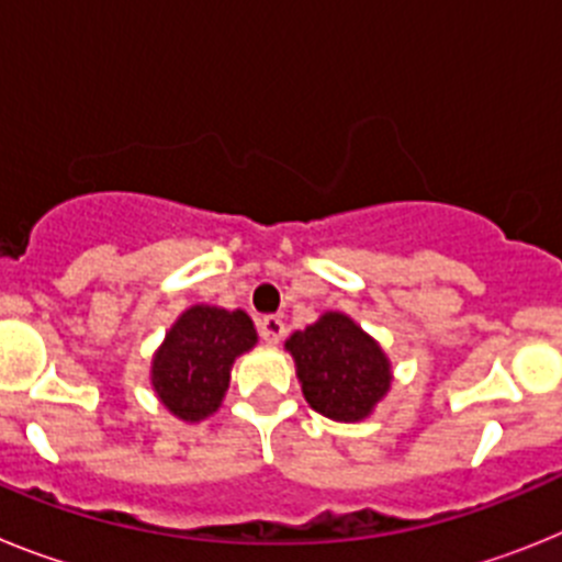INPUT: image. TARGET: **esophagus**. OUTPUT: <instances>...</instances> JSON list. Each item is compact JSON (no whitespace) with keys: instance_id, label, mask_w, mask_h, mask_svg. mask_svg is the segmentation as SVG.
Here are the masks:
<instances>
[{"instance_id":"esophagus-1","label":"esophagus","mask_w":562,"mask_h":562,"mask_svg":"<svg viewBox=\"0 0 562 562\" xmlns=\"http://www.w3.org/2000/svg\"><path fill=\"white\" fill-rule=\"evenodd\" d=\"M260 336L268 341V345H277V341L285 336V322H282V316H262Z\"/></svg>"}]
</instances>
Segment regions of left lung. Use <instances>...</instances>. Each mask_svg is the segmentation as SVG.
<instances>
[{"label": "left lung", "instance_id": "8db88e82", "mask_svg": "<svg viewBox=\"0 0 562 562\" xmlns=\"http://www.w3.org/2000/svg\"><path fill=\"white\" fill-rule=\"evenodd\" d=\"M302 396L330 422H364L393 384L387 353L362 325L341 311H325L314 325L285 339Z\"/></svg>", "mask_w": 562, "mask_h": 562}]
</instances>
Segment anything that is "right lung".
<instances>
[{"label": "right lung", "mask_w": 562, "mask_h": 562, "mask_svg": "<svg viewBox=\"0 0 562 562\" xmlns=\"http://www.w3.org/2000/svg\"><path fill=\"white\" fill-rule=\"evenodd\" d=\"M257 345V328L246 311L192 305L166 330L153 353L155 396L175 418L198 424L214 416L226 398L234 359Z\"/></svg>", "instance_id": "1"}]
</instances>
